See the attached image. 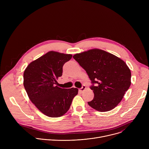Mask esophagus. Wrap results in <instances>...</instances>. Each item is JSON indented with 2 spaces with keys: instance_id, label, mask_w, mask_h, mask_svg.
Listing matches in <instances>:
<instances>
[{
  "instance_id": "34e87169",
  "label": "esophagus",
  "mask_w": 149,
  "mask_h": 149,
  "mask_svg": "<svg viewBox=\"0 0 149 149\" xmlns=\"http://www.w3.org/2000/svg\"><path fill=\"white\" fill-rule=\"evenodd\" d=\"M86 87L85 86H83L82 87V88H81L79 89V91L80 93H82L85 90H86Z\"/></svg>"
}]
</instances>
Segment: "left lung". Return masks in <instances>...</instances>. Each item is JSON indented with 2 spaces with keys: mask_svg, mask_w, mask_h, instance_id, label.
Returning a JSON list of instances; mask_svg holds the SVG:
<instances>
[{
  "mask_svg": "<svg viewBox=\"0 0 149 149\" xmlns=\"http://www.w3.org/2000/svg\"><path fill=\"white\" fill-rule=\"evenodd\" d=\"M87 72L94 97L88 102L93 109L105 112L114 109L131 85V71L117 56L100 49H92L73 56Z\"/></svg>",
  "mask_w": 149,
  "mask_h": 149,
  "instance_id": "8db88e82",
  "label": "left lung"
}]
</instances>
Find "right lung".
<instances>
[{"label":"right lung","instance_id":"obj_1","mask_svg":"<svg viewBox=\"0 0 149 149\" xmlns=\"http://www.w3.org/2000/svg\"><path fill=\"white\" fill-rule=\"evenodd\" d=\"M72 55L49 51L31 62L24 73V86L36 107L49 117H59L70 109L77 88H61L55 86L62 75V67Z\"/></svg>","mask_w":149,"mask_h":149}]
</instances>
